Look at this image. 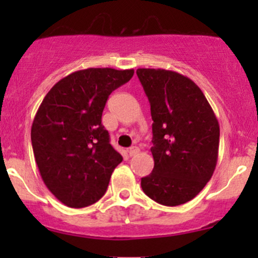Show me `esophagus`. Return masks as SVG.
<instances>
[{"mask_svg": "<svg viewBox=\"0 0 258 258\" xmlns=\"http://www.w3.org/2000/svg\"><path fill=\"white\" fill-rule=\"evenodd\" d=\"M139 147H136V146H134V147H131V148H128V151H127V152H128V155L130 156H135V155H137V153H139Z\"/></svg>", "mask_w": 258, "mask_h": 258, "instance_id": "esophagus-1", "label": "esophagus"}]
</instances>
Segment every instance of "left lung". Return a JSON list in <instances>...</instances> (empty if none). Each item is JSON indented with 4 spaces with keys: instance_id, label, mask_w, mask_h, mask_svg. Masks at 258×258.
<instances>
[{
    "instance_id": "left-lung-1",
    "label": "left lung",
    "mask_w": 258,
    "mask_h": 258,
    "mask_svg": "<svg viewBox=\"0 0 258 258\" xmlns=\"http://www.w3.org/2000/svg\"><path fill=\"white\" fill-rule=\"evenodd\" d=\"M151 105L153 171L141 178L144 192L165 206L191 201L212 177L220 124L201 88L163 69H139Z\"/></svg>"
}]
</instances>
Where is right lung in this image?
I'll return each mask as SVG.
<instances>
[{
  "label": "right lung",
  "mask_w": 258,
  "mask_h": 258,
  "mask_svg": "<svg viewBox=\"0 0 258 258\" xmlns=\"http://www.w3.org/2000/svg\"><path fill=\"white\" fill-rule=\"evenodd\" d=\"M134 74L107 67L76 71L59 80L38 107L31 127L33 155L47 188L66 206L97 202L122 162L101 118L111 92Z\"/></svg>",
  "instance_id": "1"
}]
</instances>
